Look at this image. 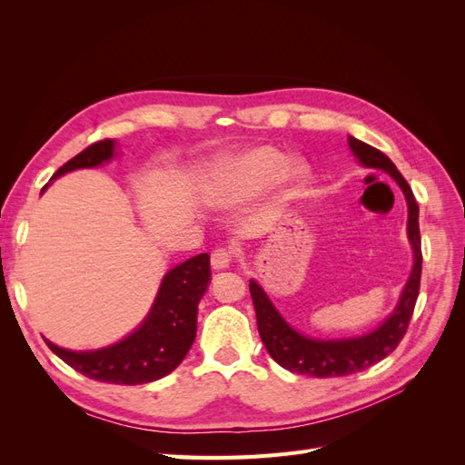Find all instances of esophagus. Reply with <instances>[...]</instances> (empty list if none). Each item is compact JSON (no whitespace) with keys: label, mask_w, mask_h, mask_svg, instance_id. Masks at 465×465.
Masks as SVG:
<instances>
[{"label":"esophagus","mask_w":465,"mask_h":465,"mask_svg":"<svg viewBox=\"0 0 465 465\" xmlns=\"http://www.w3.org/2000/svg\"><path fill=\"white\" fill-rule=\"evenodd\" d=\"M232 262V252L227 248H215L211 252V267L213 270H224V267H229Z\"/></svg>","instance_id":"34e87169"}]
</instances>
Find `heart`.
<instances>
[{"label": "heart", "instance_id": "b5f03b06", "mask_svg": "<svg viewBox=\"0 0 465 465\" xmlns=\"http://www.w3.org/2000/svg\"><path fill=\"white\" fill-rule=\"evenodd\" d=\"M287 166V157L273 147L252 149L224 164L209 184V198L219 205H234L270 186ZM285 176L292 182L306 178V166L294 163Z\"/></svg>", "mask_w": 465, "mask_h": 465}]
</instances>
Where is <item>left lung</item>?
Segmentation results:
<instances>
[{"mask_svg": "<svg viewBox=\"0 0 465 465\" xmlns=\"http://www.w3.org/2000/svg\"><path fill=\"white\" fill-rule=\"evenodd\" d=\"M349 145L364 166L386 171L403 190L407 207H410L407 234H410V241L415 252V262L410 281H407V285L401 292V299L396 306V311L391 312V316L382 323V326H378L374 331L367 335L355 337V340L320 341L297 333L283 318H281V314L275 311V306L270 302L267 294L262 291L256 281H250V294L256 311L258 331L267 353H270L272 359L283 369L316 378L347 376L353 372H361L386 359L391 351H396V347L403 340L407 328H410V320L413 316L415 302L419 297L420 270H423V254H420L419 232V205L415 202V195L410 184H407V180L401 176L396 164H393L382 151L362 143L355 137H349Z\"/></svg>", "mask_w": 465, "mask_h": 465, "instance_id": "obj_1", "label": "left lung"}]
</instances>
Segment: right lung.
<instances>
[{
	"label": "right lung",
	"mask_w": 465,
	"mask_h": 465,
	"mask_svg": "<svg viewBox=\"0 0 465 465\" xmlns=\"http://www.w3.org/2000/svg\"><path fill=\"white\" fill-rule=\"evenodd\" d=\"M112 154H114V142L103 139L69 159L52 178L75 168L96 166L110 161ZM209 275L207 254L193 256L176 265L163 279L157 301L142 328L116 345L89 353H75L48 340L45 341L65 364L98 382L125 386L153 382L173 372L188 355L195 340L198 304L207 289Z\"/></svg>",
	"instance_id": "add662e5"
}]
</instances>
